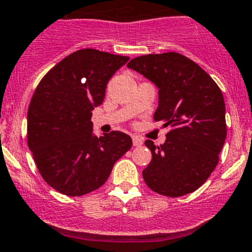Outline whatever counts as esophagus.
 Wrapping results in <instances>:
<instances>
[{"mask_svg": "<svg viewBox=\"0 0 252 252\" xmlns=\"http://www.w3.org/2000/svg\"><path fill=\"white\" fill-rule=\"evenodd\" d=\"M133 145L135 147H139V146H141L142 145V140L140 139V137H136V136H134L133 137Z\"/></svg>", "mask_w": 252, "mask_h": 252, "instance_id": "1", "label": "esophagus"}]
</instances>
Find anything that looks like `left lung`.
I'll use <instances>...</instances> for the list:
<instances>
[{
    "label": "left lung",
    "mask_w": 252,
    "mask_h": 252,
    "mask_svg": "<svg viewBox=\"0 0 252 252\" xmlns=\"http://www.w3.org/2000/svg\"><path fill=\"white\" fill-rule=\"evenodd\" d=\"M126 66L158 87L159 104L153 118L169 128L160 146L145 141L152 152L142 171L145 182L166 197L194 192L216 168L226 140L221 89L198 63L180 53L141 55Z\"/></svg>",
    "instance_id": "1"
}]
</instances>
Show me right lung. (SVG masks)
Listing matches in <instances>:
<instances>
[{"label": "right lung", "mask_w": 252, "mask_h": 252, "mask_svg": "<svg viewBox=\"0 0 252 252\" xmlns=\"http://www.w3.org/2000/svg\"><path fill=\"white\" fill-rule=\"evenodd\" d=\"M129 57L79 49L46 73L28 110V145L44 181L78 197L97 189L131 148L122 131L93 135L92 111L105 99L107 82Z\"/></svg>", "instance_id": "right-lung-1"}]
</instances>
